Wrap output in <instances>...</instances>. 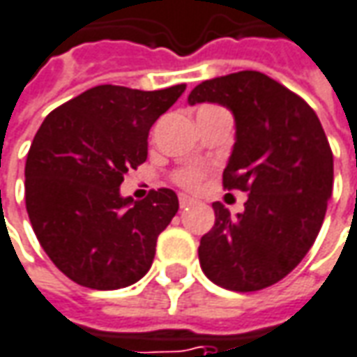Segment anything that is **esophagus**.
I'll list each match as a JSON object with an SVG mask.
<instances>
[{"instance_id":"obj_1","label":"esophagus","mask_w":357,"mask_h":357,"mask_svg":"<svg viewBox=\"0 0 357 357\" xmlns=\"http://www.w3.org/2000/svg\"><path fill=\"white\" fill-rule=\"evenodd\" d=\"M178 204H181V208H186V206L194 204V200L190 196H186V194H178Z\"/></svg>"}]
</instances>
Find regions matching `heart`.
I'll return each mask as SVG.
<instances>
[{"instance_id": "b5f03b06", "label": "heart", "mask_w": 357, "mask_h": 357, "mask_svg": "<svg viewBox=\"0 0 357 357\" xmlns=\"http://www.w3.org/2000/svg\"><path fill=\"white\" fill-rule=\"evenodd\" d=\"M204 171L200 167H186V169H181V171H176L174 173V183L178 184V186H183V188H188V190H194L200 181H202Z\"/></svg>"}]
</instances>
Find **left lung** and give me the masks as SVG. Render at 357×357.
<instances>
[{"label": "left lung", "mask_w": 357, "mask_h": 357, "mask_svg": "<svg viewBox=\"0 0 357 357\" xmlns=\"http://www.w3.org/2000/svg\"><path fill=\"white\" fill-rule=\"evenodd\" d=\"M188 102H218L235 116V146L223 188L249 192L231 215L213 202L215 223L198 247L200 266L231 291H258L286 278L321 231L333 194V151L314 110L260 71L202 81Z\"/></svg>", "instance_id": "obj_1"}]
</instances>
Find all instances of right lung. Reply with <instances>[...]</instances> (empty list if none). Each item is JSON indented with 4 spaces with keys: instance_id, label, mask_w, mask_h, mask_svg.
Listing matches in <instances>:
<instances>
[{
    "instance_id": "right-lung-1",
    "label": "right lung",
    "mask_w": 357,
    "mask_h": 357,
    "mask_svg": "<svg viewBox=\"0 0 357 357\" xmlns=\"http://www.w3.org/2000/svg\"><path fill=\"white\" fill-rule=\"evenodd\" d=\"M186 85L161 91L99 85L44 118L24 165V202L44 252L75 284L118 289L146 276L159 233L178 211L171 188L120 196L147 159L155 120Z\"/></svg>"
}]
</instances>
